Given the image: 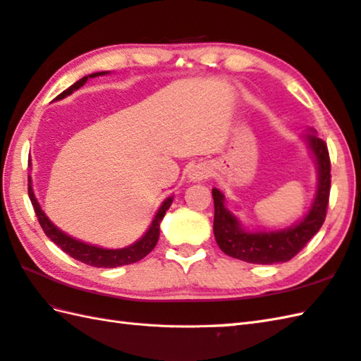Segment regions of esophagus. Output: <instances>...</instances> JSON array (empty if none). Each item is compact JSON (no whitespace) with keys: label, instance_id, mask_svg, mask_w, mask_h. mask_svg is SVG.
<instances>
[{"label":"esophagus","instance_id":"esophagus-1","mask_svg":"<svg viewBox=\"0 0 361 361\" xmlns=\"http://www.w3.org/2000/svg\"><path fill=\"white\" fill-rule=\"evenodd\" d=\"M211 171L209 167L206 166L204 163H197L192 167L189 169V178L192 181H200V180H206L209 176Z\"/></svg>","mask_w":361,"mask_h":361}]
</instances>
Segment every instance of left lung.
Listing matches in <instances>:
<instances>
[{
	"mask_svg": "<svg viewBox=\"0 0 361 361\" xmlns=\"http://www.w3.org/2000/svg\"><path fill=\"white\" fill-rule=\"evenodd\" d=\"M307 142L317 158L319 183L317 198L307 216L296 226L271 233H247L239 221L225 208L224 195L212 189L214 235L225 255L250 264H279L293 259L323 226L331 194V157L327 144L315 135H307Z\"/></svg>",
	"mask_w": 361,
	"mask_h": 361,
	"instance_id": "1",
	"label": "left lung"
}]
</instances>
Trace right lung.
Segmentation results:
<instances>
[{"label": "right lung", "instance_id": "obj_1", "mask_svg": "<svg viewBox=\"0 0 361 361\" xmlns=\"http://www.w3.org/2000/svg\"><path fill=\"white\" fill-rule=\"evenodd\" d=\"M101 74H105V73H94V74L85 75V78H82L80 80L75 82L74 85L65 90L63 93H60L57 96V99H62L68 94H71L74 90L80 88L83 83L88 80V78H96V75H101ZM27 181H29L27 183V194L30 198V203H32V206H34L38 224H40L44 234L48 235L60 250H63L66 255H70L75 260H80V262H83V264L91 265V267H97V268H114V267H121V265L135 264V262H137V260H141L142 257L147 256L149 252L155 248V245L159 239V224H161V220H163L166 211L171 208V204H172V198H167V200L161 204V208L158 209L155 219H153V221H152L149 231L145 233L136 243L130 245V247L122 248V250H105V248L93 247V245L75 240V239H73V237L66 235L65 233L60 231L57 226H54L49 221V219L44 216L42 208H40V204H38V202H37L32 186H30V176Z\"/></svg>", "mask_w": 361, "mask_h": 361}]
</instances>
